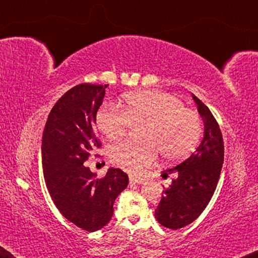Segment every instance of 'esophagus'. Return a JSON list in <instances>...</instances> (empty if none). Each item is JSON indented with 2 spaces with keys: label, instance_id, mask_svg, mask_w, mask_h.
Wrapping results in <instances>:
<instances>
[{
  "label": "esophagus",
  "instance_id": "obj_1",
  "mask_svg": "<svg viewBox=\"0 0 258 258\" xmlns=\"http://www.w3.org/2000/svg\"><path fill=\"white\" fill-rule=\"evenodd\" d=\"M144 181H146V179L141 177H134V176H130L129 177L130 184H142V183H144Z\"/></svg>",
  "mask_w": 258,
  "mask_h": 258
}]
</instances>
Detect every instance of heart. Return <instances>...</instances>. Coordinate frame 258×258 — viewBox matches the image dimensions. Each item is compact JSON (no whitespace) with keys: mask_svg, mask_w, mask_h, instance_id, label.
Segmentation results:
<instances>
[{"mask_svg":"<svg viewBox=\"0 0 258 258\" xmlns=\"http://www.w3.org/2000/svg\"><path fill=\"white\" fill-rule=\"evenodd\" d=\"M119 104L104 105L96 115L98 129L108 139H118L132 124L146 122L142 129L146 141L124 140L109 149L111 161L123 170L139 172L156 160L158 151L168 161L181 160L199 143L202 133L200 116L175 95L160 90L136 91L123 96Z\"/></svg>","mask_w":258,"mask_h":258,"instance_id":"b5f03b06","label":"heart"}]
</instances>
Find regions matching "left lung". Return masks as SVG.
<instances>
[{
    "mask_svg": "<svg viewBox=\"0 0 258 258\" xmlns=\"http://www.w3.org/2000/svg\"><path fill=\"white\" fill-rule=\"evenodd\" d=\"M192 100L204 124L200 146L181 163L163 171L162 177L174 174L168 189L155 210L158 223L169 229H179L192 223L213 197L224 160L222 133L209 108L195 95ZM164 188V186H163Z\"/></svg>",
    "mask_w": 258,
    "mask_h": 258,
    "instance_id": "8db88e82",
    "label": "left lung"
}]
</instances>
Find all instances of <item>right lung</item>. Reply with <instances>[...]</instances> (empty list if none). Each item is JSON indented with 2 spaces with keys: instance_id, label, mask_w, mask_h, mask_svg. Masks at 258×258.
Listing matches in <instances>:
<instances>
[{
  "instance_id": "obj_1",
  "label": "right lung",
  "mask_w": 258,
  "mask_h": 258,
  "mask_svg": "<svg viewBox=\"0 0 258 258\" xmlns=\"http://www.w3.org/2000/svg\"><path fill=\"white\" fill-rule=\"evenodd\" d=\"M108 84L83 83L67 91L52 107L42 137V167L52 202L63 216L83 230L109 223L114 202L129 183L121 169L103 178L83 165L100 148L95 123Z\"/></svg>"
}]
</instances>
